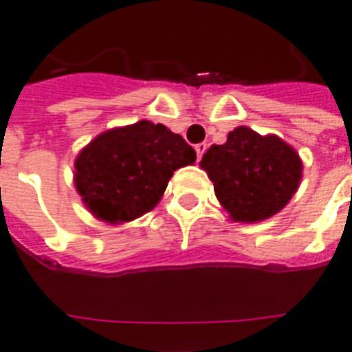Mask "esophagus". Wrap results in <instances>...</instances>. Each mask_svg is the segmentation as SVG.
Masks as SVG:
<instances>
[{
    "instance_id": "1",
    "label": "esophagus",
    "mask_w": 352,
    "mask_h": 352,
    "mask_svg": "<svg viewBox=\"0 0 352 352\" xmlns=\"http://www.w3.org/2000/svg\"><path fill=\"white\" fill-rule=\"evenodd\" d=\"M195 151H197V159L201 160V157H203L204 151H206V144H204V142L197 144V146H195Z\"/></svg>"
}]
</instances>
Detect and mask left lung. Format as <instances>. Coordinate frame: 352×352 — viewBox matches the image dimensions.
<instances>
[{
	"label": "left lung",
	"instance_id": "left-lung-1",
	"mask_svg": "<svg viewBox=\"0 0 352 352\" xmlns=\"http://www.w3.org/2000/svg\"><path fill=\"white\" fill-rule=\"evenodd\" d=\"M199 166L228 217L246 225L281 212L303 177V162L290 144L246 126L228 133L225 144H214Z\"/></svg>",
	"mask_w": 352,
	"mask_h": 352
}]
</instances>
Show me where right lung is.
Returning a JSON list of instances; mask_svg holds the SVG:
<instances>
[{
	"mask_svg": "<svg viewBox=\"0 0 352 352\" xmlns=\"http://www.w3.org/2000/svg\"><path fill=\"white\" fill-rule=\"evenodd\" d=\"M195 149L162 124L138 120L95 137L74 160V188L98 221L122 225L153 210Z\"/></svg>",
	"mask_w": 352,
	"mask_h": 352,
	"instance_id": "add662e5",
	"label": "right lung"
}]
</instances>
